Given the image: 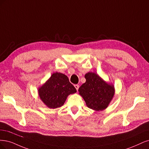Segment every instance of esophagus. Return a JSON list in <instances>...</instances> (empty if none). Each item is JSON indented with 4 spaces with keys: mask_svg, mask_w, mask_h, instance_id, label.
Returning a JSON list of instances; mask_svg holds the SVG:
<instances>
[{
    "mask_svg": "<svg viewBox=\"0 0 149 149\" xmlns=\"http://www.w3.org/2000/svg\"><path fill=\"white\" fill-rule=\"evenodd\" d=\"M74 87H75V88H76V90H77V91H78V90H79V85H74Z\"/></svg>",
    "mask_w": 149,
    "mask_h": 149,
    "instance_id": "esophagus-1",
    "label": "esophagus"
}]
</instances>
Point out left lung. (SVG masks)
I'll list each match as a JSON object with an SVG mask.
<instances>
[{
    "label": "left lung",
    "mask_w": 149,
    "mask_h": 149,
    "mask_svg": "<svg viewBox=\"0 0 149 149\" xmlns=\"http://www.w3.org/2000/svg\"><path fill=\"white\" fill-rule=\"evenodd\" d=\"M86 81L79 88V95L84 98L87 107L96 111L108 108L115 93L114 86L104 80L95 72L85 75Z\"/></svg>",
    "instance_id": "1"
}]
</instances>
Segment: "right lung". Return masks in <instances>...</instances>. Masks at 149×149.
<instances>
[{"instance_id":"obj_1","label":"right lung","mask_w":149,"mask_h":149,"mask_svg":"<svg viewBox=\"0 0 149 149\" xmlns=\"http://www.w3.org/2000/svg\"><path fill=\"white\" fill-rule=\"evenodd\" d=\"M38 92L40 100L47 107L55 109L62 107L68 96L76 93L77 90L67 75L56 72L38 88Z\"/></svg>"}]
</instances>
